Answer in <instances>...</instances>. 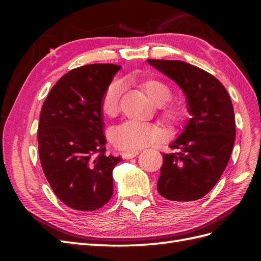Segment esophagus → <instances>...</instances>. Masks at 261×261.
Instances as JSON below:
<instances>
[{
    "label": "esophagus",
    "instance_id": "1",
    "mask_svg": "<svg viewBox=\"0 0 261 261\" xmlns=\"http://www.w3.org/2000/svg\"><path fill=\"white\" fill-rule=\"evenodd\" d=\"M139 153L138 151H130V152H122L121 156L123 159H131V158H135L137 154Z\"/></svg>",
    "mask_w": 261,
    "mask_h": 261
}]
</instances>
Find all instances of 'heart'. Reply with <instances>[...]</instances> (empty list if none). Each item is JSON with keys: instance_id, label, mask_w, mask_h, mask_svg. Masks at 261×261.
Listing matches in <instances>:
<instances>
[{"instance_id": "heart-1", "label": "heart", "mask_w": 261, "mask_h": 261, "mask_svg": "<svg viewBox=\"0 0 261 261\" xmlns=\"http://www.w3.org/2000/svg\"><path fill=\"white\" fill-rule=\"evenodd\" d=\"M134 83L157 105L159 120L167 129L173 130L181 124L186 116V109L180 102L169 101L173 96L169 85L153 77L135 80ZM121 94L122 86L119 82L111 83L105 90L101 99V111L107 118L112 119L119 114ZM162 137L163 130L156 124H139L134 121H126L111 132L110 141L120 150L137 151L158 142Z\"/></svg>"}]
</instances>
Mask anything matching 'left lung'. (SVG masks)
<instances>
[{
    "label": "left lung",
    "mask_w": 261,
    "mask_h": 261,
    "mask_svg": "<svg viewBox=\"0 0 261 261\" xmlns=\"http://www.w3.org/2000/svg\"><path fill=\"white\" fill-rule=\"evenodd\" d=\"M147 62L181 88L192 115L171 151L163 154L157 190L169 201H196L215 186L229 163L236 140L233 105L207 71L180 60Z\"/></svg>",
    "instance_id": "8db88e82"
}]
</instances>
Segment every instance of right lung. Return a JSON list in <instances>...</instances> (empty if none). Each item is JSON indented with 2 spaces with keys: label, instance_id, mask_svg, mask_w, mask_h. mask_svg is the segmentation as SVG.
I'll list each match as a JSON object with an SVG mask.
<instances>
[{
  "label": "right lung",
  "instance_id": "right-lung-1",
  "mask_svg": "<svg viewBox=\"0 0 261 261\" xmlns=\"http://www.w3.org/2000/svg\"><path fill=\"white\" fill-rule=\"evenodd\" d=\"M119 65L91 64L65 74L43 102L38 125L41 167L56 196L77 211H95L113 194L120 157L105 154L101 99Z\"/></svg>",
  "mask_w": 261,
  "mask_h": 261
}]
</instances>
